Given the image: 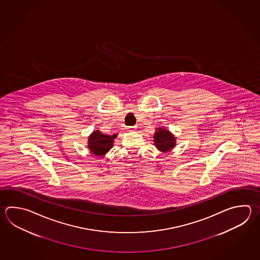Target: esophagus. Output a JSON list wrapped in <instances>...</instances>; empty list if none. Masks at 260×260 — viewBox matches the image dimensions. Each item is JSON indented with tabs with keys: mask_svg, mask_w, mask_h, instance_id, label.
<instances>
[{
	"mask_svg": "<svg viewBox=\"0 0 260 260\" xmlns=\"http://www.w3.org/2000/svg\"><path fill=\"white\" fill-rule=\"evenodd\" d=\"M136 128V127L134 126V127H127V129H128V131H134Z\"/></svg>",
	"mask_w": 260,
	"mask_h": 260,
	"instance_id": "34e87169",
	"label": "esophagus"
}]
</instances>
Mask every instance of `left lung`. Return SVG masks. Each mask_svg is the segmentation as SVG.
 Segmentation results:
<instances>
[{"mask_svg": "<svg viewBox=\"0 0 260 260\" xmlns=\"http://www.w3.org/2000/svg\"><path fill=\"white\" fill-rule=\"evenodd\" d=\"M154 146L162 152L167 153L176 146V137L169 129L163 127H156L154 134Z\"/></svg>", "mask_w": 260, "mask_h": 260, "instance_id": "left-lung-1", "label": "left lung"}]
</instances>
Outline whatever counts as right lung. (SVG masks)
Wrapping results in <instances>:
<instances>
[{"label":"right lung","mask_w":260,"mask_h":260,"mask_svg":"<svg viewBox=\"0 0 260 260\" xmlns=\"http://www.w3.org/2000/svg\"><path fill=\"white\" fill-rule=\"evenodd\" d=\"M117 134L107 135L100 131H93L88 138V148L90 153L96 156H104L114 146V140Z\"/></svg>","instance_id":"obj_1"}]
</instances>
